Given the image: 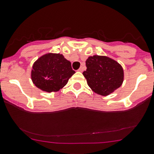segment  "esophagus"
Listing matches in <instances>:
<instances>
[{"instance_id": "1", "label": "esophagus", "mask_w": 154, "mask_h": 154, "mask_svg": "<svg viewBox=\"0 0 154 154\" xmlns=\"http://www.w3.org/2000/svg\"><path fill=\"white\" fill-rule=\"evenodd\" d=\"M78 71H80V72H82V71H83V67H80V68L78 69Z\"/></svg>"}]
</instances>
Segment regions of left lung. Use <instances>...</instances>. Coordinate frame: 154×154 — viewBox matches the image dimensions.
<instances>
[{
  "label": "left lung",
  "instance_id": "8db88e82",
  "mask_svg": "<svg viewBox=\"0 0 154 154\" xmlns=\"http://www.w3.org/2000/svg\"><path fill=\"white\" fill-rule=\"evenodd\" d=\"M83 74L93 92L106 96L120 87L124 79L123 67L107 56H89Z\"/></svg>",
  "mask_w": 154,
  "mask_h": 154
}]
</instances>
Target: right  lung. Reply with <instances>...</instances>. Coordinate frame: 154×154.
I'll use <instances>...</instances> for the list:
<instances>
[{
	"label": "right lung",
	"mask_w": 154,
	"mask_h": 154,
	"mask_svg": "<svg viewBox=\"0 0 154 154\" xmlns=\"http://www.w3.org/2000/svg\"><path fill=\"white\" fill-rule=\"evenodd\" d=\"M75 73L71 63L59 53H47L34 62L31 77L38 89L47 92H58Z\"/></svg>",
	"instance_id": "obj_1"
}]
</instances>
